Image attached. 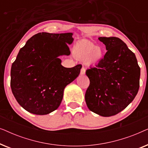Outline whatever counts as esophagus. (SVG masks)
<instances>
[{
  "instance_id": "esophagus-1",
  "label": "esophagus",
  "mask_w": 148,
  "mask_h": 148,
  "mask_svg": "<svg viewBox=\"0 0 148 148\" xmlns=\"http://www.w3.org/2000/svg\"><path fill=\"white\" fill-rule=\"evenodd\" d=\"M81 75H84L86 73V69H85L84 66L82 68V69H81V72H80Z\"/></svg>"
}]
</instances>
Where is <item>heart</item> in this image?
I'll use <instances>...</instances> for the list:
<instances>
[{"instance_id":"b5f03b06","label":"heart","mask_w":148,"mask_h":148,"mask_svg":"<svg viewBox=\"0 0 148 148\" xmlns=\"http://www.w3.org/2000/svg\"><path fill=\"white\" fill-rule=\"evenodd\" d=\"M74 56L79 60H86L89 63L98 62L102 57V51L100 48L96 47L92 42L88 40H82L75 44L73 48Z\"/></svg>"}]
</instances>
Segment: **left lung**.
<instances>
[{"mask_svg":"<svg viewBox=\"0 0 148 148\" xmlns=\"http://www.w3.org/2000/svg\"><path fill=\"white\" fill-rule=\"evenodd\" d=\"M108 51L86 71L90 79L85 100L91 111L102 116L118 114L133 100L139 88L140 67L135 54L116 37H100Z\"/></svg>","mask_w":148,"mask_h":148,"instance_id":"left-lung-1","label":"left lung"}]
</instances>
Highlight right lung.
Here are the masks:
<instances>
[{"label":"right lung","instance_id":"1","mask_svg":"<svg viewBox=\"0 0 148 148\" xmlns=\"http://www.w3.org/2000/svg\"><path fill=\"white\" fill-rule=\"evenodd\" d=\"M72 33H38L20 49L11 70V88L17 102L32 114H47L56 110L64 89L79 75L82 64L61 65L58 56L69 55Z\"/></svg>","mask_w":148,"mask_h":148}]
</instances>
